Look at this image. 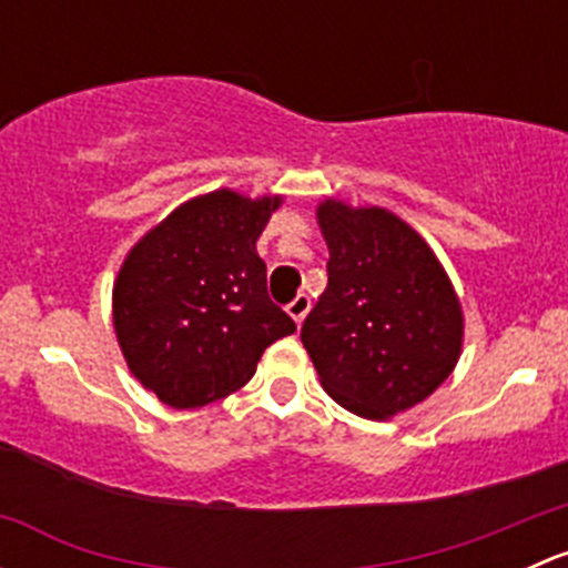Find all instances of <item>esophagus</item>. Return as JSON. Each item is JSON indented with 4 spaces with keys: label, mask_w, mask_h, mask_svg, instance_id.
Returning a JSON list of instances; mask_svg holds the SVG:
<instances>
[{
    "label": "esophagus",
    "mask_w": 568,
    "mask_h": 568,
    "mask_svg": "<svg viewBox=\"0 0 568 568\" xmlns=\"http://www.w3.org/2000/svg\"><path fill=\"white\" fill-rule=\"evenodd\" d=\"M307 313H311V296H307V294H300V296H296V300L291 302V305H288V316L294 318L296 324H302V321H305Z\"/></svg>",
    "instance_id": "1"
}]
</instances>
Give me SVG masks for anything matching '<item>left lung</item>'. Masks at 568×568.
<instances>
[{"instance_id":"obj_1","label":"left lung","mask_w":568,"mask_h":568,"mask_svg":"<svg viewBox=\"0 0 568 568\" xmlns=\"http://www.w3.org/2000/svg\"><path fill=\"white\" fill-rule=\"evenodd\" d=\"M316 216L329 280L302 343L343 409L387 420L426 400L459 363V296L420 233L387 209L326 197Z\"/></svg>"}]
</instances>
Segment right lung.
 <instances>
[{"label": "right lung", "instance_id": "add662e5", "mask_svg": "<svg viewBox=\"0 0 568 568\" xmlns=\"http://www.w3.org/2000/svg\"><path fill=\"white\" fill-rule=\"evenodd\" d=\"M283 197L200 194L131 247L112 291L120 352L145 390L173 409L236 393L296 324L266 291L255 242Z\"/></svg>", "mask_w": 568, "mask_h": 568}]
</instances>
